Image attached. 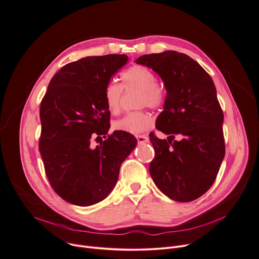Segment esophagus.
I'll return each instance as SVG.
<instances>
[{"label":"esophagus","instance_id":"esophagus-1","mask_svg":"<svg viewBox=\"0 0 259 259\" xmlns=\"http://www.w3.org/2000/svg\"><path fill=\"white\" fill-rule=\"evenodd\" d=\"M136 139L138 144H146L149 142V137L147 135H137Z\"/></svg>","mask_w":259,"mask_h":259}]
</instances>
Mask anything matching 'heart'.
<instances>
[{
	"label": "heart",
	"mask_w": 259,
	"mask_h": 259,
	"mask_svg": "<svg viewBox=\"0 0 259 259\" xmlns=\"http://www.w3.org/2000/svg\"><path fill=\"white\" fill-rule=\"evenodd\" d=\"M125 87L142 90L139 97V105L159 107L164 100L163 90L157 84L156 75L147 67L135 65L127 69L122 74ZM123 88L115 81H109L104 90V100L110 113H117L120 110V102ZM153 120L147 111L130 112L113 123V128L130 134H139L151 128Z\"/></svg>",
	"instance_id": "obj_1"
}]
</instances>
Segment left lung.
<instances>
[{
	"instance_id": "1",
	"label": "left lung",
	"mask_w": 259,
	"mask_h": 259,
	"mask_svg": "<svg viewBox=\"0 0 259 259\" xmlns=\"http://www.w3.org/2000/svg\"><path fill=\"white\" fill-rule=\"evenodd\" d=\"M135 62L151 68L166 89L156 128L169 136L150 135L156 153L151 177L170 199L192 201L214 184L225 156L224 116L214 81L196 61L178 52L145 55ZM176 135L182 136L179 142Z\"/></svg>"
}]
</instances>
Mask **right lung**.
Instances as JSON below:
<instances>
[{"label":"right lung","mask_w":259,"mask_h":259,"mask_svg":"<svg viewBox=\"0 0 259 259\" xmlns=\"http://www.w3.org/2000/svg\"><path fill=\"white\" fill-rule=\"evenodd\" d=\"M127 62L126 55H107L69 63L42 99L39 150L45 172L56 193L72 204L88 206L107 197L136 147L133 135L115 131L91 148L92 136L105 135L110 127L105 87Z\"/></svg>","instance_id":"obj_1"}]
</instances>
